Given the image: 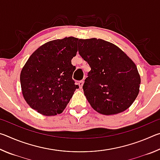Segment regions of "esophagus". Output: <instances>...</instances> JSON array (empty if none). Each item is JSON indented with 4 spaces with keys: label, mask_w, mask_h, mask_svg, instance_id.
Wrapping results in <instances>:
<instances>
[{
    "label": "esophagus",
    "mask_w": 160,
    "mask_h": 160,
    "mask_svg": "<svg viewBox=\"0 0 160 160\" xmlns=\"http://www.w3.org/2000/svg\"><path fill=\"white\" fill-rule=\"evenodd\" d=\"M78 85H79L80 88H82V85H83V81L82 80H80L78 82Z\"/></svg>",
    "instance_id": "obj_1"
}]
</instances>
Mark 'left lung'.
I'll list each match as a JSON object with an SVG mask.
<instances>
[{
	"mask_svg": "<svg viewBox=\"0 0 160 160\" xmlns=\"http://www.w3.org/2000/svg\"><path fill=\"white\" fill-rule=\"evenodd\" d=\"M78 52L91 68L82 86L91 107L105 115L128 109L140 85L133 61L117 46L96 38L79 39Z\"/></svg>",
	"mask_w": 160,
	"mask_h": 160,
	"instance_id": "1",
	"label": "left lung"
}]
</instances>
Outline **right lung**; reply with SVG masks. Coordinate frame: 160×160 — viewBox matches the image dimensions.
I'll list each match as a JSON object with an SVG mask.
<instances>
[{"label":"right lung","mask_w":160,"mask_h":160,"mask_svg":"<svg viewBox=\"0 0 160 160\" xmlns=\"http://www.w3.org/2000/svg\"><path fill=\"white\" fill-rule=\"evenodd\" d=\"M79 40L72 37L47 42L32 54L22 69L24 99L32 109L44 116L63 112L76 89L71 60Z\"/></svg>","instance_id":"1"}]
</instances>
